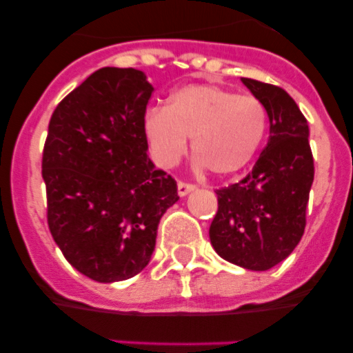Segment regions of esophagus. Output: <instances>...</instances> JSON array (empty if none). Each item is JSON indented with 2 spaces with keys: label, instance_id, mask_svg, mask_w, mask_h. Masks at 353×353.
<instances>
[{
  "label": "esophagus",
  "instance_id": "1",
  "mask_svg": "<svg viewBox=\"0 0 353 353\" xmlns=\"http://www.w3.org/2000/svg\"><path fill=\"white\" fill-rule=\"evenodd\" d=\"M196 190V186L194 184H190V183H183V181H179L177 183V194L179 196H186L188 193H191V191Z\"/></svg>",
  "mask_w": 353,
  "mask_h": 353
}]
</instances>
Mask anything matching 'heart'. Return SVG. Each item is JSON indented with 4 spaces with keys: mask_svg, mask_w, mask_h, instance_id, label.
Instances as JSON below:
<instances>
[{
    "mask_svg": "<svg viewBox=\"0 0 353 353\" xmlns=\"http://www.w3.org/2000/svg\"><path fill=\"white\" fill-rule=\"evenodd\" d=\"M268 116L259 99L215 85H188L174 92L165 109L145 114L143 131L155 160L176 165L193 140V155L219 176L244 169L263 143Z\"/></svg>",
    "mask_w": 353,
    "mask_h": 353,
    "instance_id": "heart-1",
    "label": "heart"
}]
</instances>
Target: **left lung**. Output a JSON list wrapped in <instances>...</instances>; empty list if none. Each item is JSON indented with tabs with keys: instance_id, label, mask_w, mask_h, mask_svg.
Wrapping results in <instances>:
<instances>
[{
	"instance_id": "obj_1",
	"label": "left lung",
	"mask_w": 353,
	"mask_h": 353,
	"mask_svg": "<svg viewBox=\"0 0 353 353\" xmlns=\"http://www.w3.org/2000/svg\"><path fill=\"white\" fill-rule=\"evenodd\" d=\"M241 80L265 105L270 138L243 181L216 190L210 243L225 261L266 272L283 261L304 234L314 159L307 121L294 99L276 85Z\"/></svg>"
}]
</instances>
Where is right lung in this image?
Instances as JSON below:
<instances>
[{"mask_svg": "<svg viewBox=\"0 0 353 353\" xmlns=\"http://www.w3.org/2000/svg\"><path fill=\"white\" fill-rule=\"evenodd\" d=\"M154 87L134 68H101L52 112L42 152L51 236L73 268L101 283L138 275L157 227L179 199L148 159L143 131Z\"/></svg>", "mask_w": 353, "mask_h": 353, "instance_id": "add662e5", "label": "right lung"}]
</instances>
